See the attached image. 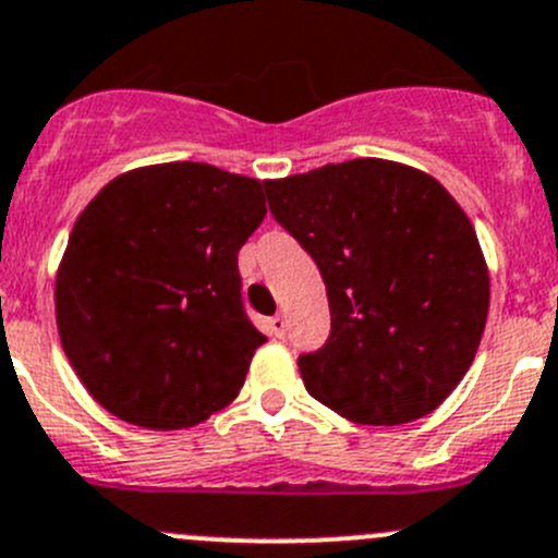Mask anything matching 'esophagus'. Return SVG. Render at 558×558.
I'll return each mask as SVG.
<instances>
[{
  "mask_svg": "<svg viewBox=\"0 0 558 558\" xmlns=\"http://www.w3.org/2000/svg\"><path fill=\"white\" fill-rule=\"evenodd\" d=\"M269 332H272L275 338H283V335H286V318L283 316L269 318Z\"/></svg>",
  "mask_w": 558,
  "mask_h": 558,
  "instance_id": "1",
  "label": "esophagus"
}]
</instances>
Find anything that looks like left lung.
Here are the masks:
<instances>
[{
  "instance_id": "8db88e82",
  "label": "left lung",
  "mask_w": 558,
  "mask_h": 558,
  "mask_svg": "<svg viewBox=\"0 0 558 558\" xmlns=\"http://www.w3.org/2000/svg\"><path fill=\"white\" fill-rule=\"evenodd\" d=\"M264 191L327 286L332 332L296 362L307 392L356 425L439 409L472 367L490 305L461 204L425 171L381 158L267 180Z\"/></svg>"
}]
</instances>
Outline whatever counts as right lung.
Returning a JSON list of instances; mask_svg holds the SVG:
<instances>
[{
    "label": "right lung",
    "instance_id": "add662e5",
    "mask_svg": "<svg viewBox=\"0 0 558 558\" xmlns=\"http://www.w3.org/2000/svg\"><path fill=\"white\" fill-rule=\"evenodd\" d=\"M267 215L264 182L209 163L113 177L57 269L62 349L106 411L149 430L204 423L240 395L262 332L236 253Z\"/></svg>",
    "mask_w": 558,
    "mask_h": 558
}]
</instances>
